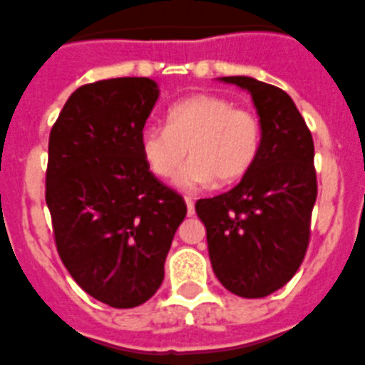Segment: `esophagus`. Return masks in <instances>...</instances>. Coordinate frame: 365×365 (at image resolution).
Masks as SVG:
<instances>
[{
	"label": "esophagus",
	"instance_id": "34e87169",
	"mask_svg": "<svg viewBox=\"0 0 365 365\" xmlns=\"http://www.w3.org/2000/svg\"><path fill=\"white\" fill-rule=\"evenodd\" d=\"M185 205H187V214H189V216H193V214H195L193 199H191V197H185Z\"/></svg>",
	"mask_w": 365,
	"mask_h": 365
}]
</instances>
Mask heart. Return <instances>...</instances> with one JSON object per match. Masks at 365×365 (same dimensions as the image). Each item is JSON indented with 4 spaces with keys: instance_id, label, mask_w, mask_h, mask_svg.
Wrapping results in <instances>:
<instances>
[{
    "instance_id": "obj_1",
    "label": "heart",
    "mask_w": 365,
    "mask_h": 365,
    "mask_svg": "<svg viewBox=\"0 0 365 365\" xmlns=\"http://www.w3.org/2000/svg\"><path fill=\"white\" fill-rule=\"evenodd\" d=\"M262 145V122L257 113L235 107L232 99L199 93L168 110L166 128L149 126L141 133V155L155 176L168 180L191 155L176 183L183 189L230 185L255 166Z\"/></svg>"
}]
</instances>
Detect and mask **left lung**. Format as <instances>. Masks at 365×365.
<instances>
[{
    "instance_id": "8db88e82",
    "label": "left lung",
    "mask_w": 365,
    "mask_h": 365,
    "mask_svg": "<svg viewBox=\"0 0 365 365\" xmlns=\"http://www.w3.org/2000/svg\"><path fill=\"white\" fill-rule=\"evenodd\" d=\"M250 93L262 122L255 166L227 193L199 199L218 282L243 299L268 297L297 274L310 243L318 197L314 139L293 99L272 83L226 76Z\"/></svg>"
}]
</instances>
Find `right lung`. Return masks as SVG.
I'll use <instances>...</instances> for the list:
<instances>
[{
  "label": "right lung",
  "mask_w": 365,
  "mask_h": 365,
  "mask_svg": "<svg viewBox=\"0 0 365 365\" xmlns=\"http://www.w3.org/2000/svg\"><path fill=\"white\" fill-rule=\"evenodd\" d=\"M158 99L149 78H110L78 88L49 133L46 202L72 279L113 308L157 293L187 207L141 155Z\"/></svg>",
  "instance_id": "right-lung-1"
}]
</instances>
